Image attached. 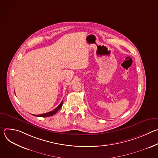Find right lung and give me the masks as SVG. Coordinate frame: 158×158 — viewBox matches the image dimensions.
<instances>
[{"mask_svg": "<svg viewBox=\"0 0 158 158\" xmlns=\"http://www.w3.org/2000/svg\"><path fill=\"white\" fill-rule=\"evenodd\" d=\"M62 104H63V101L60 102V104L56 108L54 109V110H52V111L51 112H47V113H44V114H38V115H34L35 116H37V117H42V118H46V117H49V116H51L54 114H55L56 112L61 108L62 106Z\"/></svg>", "mask_w": 158, "mask_h": 158, "instance_id": "obj_1", "label": "right lung"}]
</instances>
